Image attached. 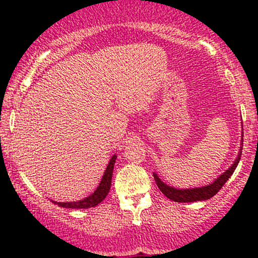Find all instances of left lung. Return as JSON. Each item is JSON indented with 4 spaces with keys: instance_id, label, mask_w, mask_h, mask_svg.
<instances>
[{
    "instance_id": "left-lung-1",
    "label": "left lung",
    "mask_w": 258,
    "mask_h": 258,
    "mask_svg": "<svg viewBox=\"0 0 258 258\" xmlns=\"http://www.w3.org/2000/svg\"><path fill=\"white\" fill-rule=\"evenodd\" d=\"M241 142H242V138H241ZM241 150H242V147H240V153H239L238 158H236L235 161H234L232 166L228 168L226 172L222 173L217 179H215V182H212L211 184L209 185L200 186V188H191V189H176L173 188V186L165 184V183L159 178L156 173H153L154 179H155L156 185L159 186V189L162 191V194L172 201H177V203H194V201H203V200L211 199L214 195H216L218 191H220V189L226 184L227 180L230 178V176H232L234 171H235L239 161H240Z\"/></svg>"
}]
</instances>
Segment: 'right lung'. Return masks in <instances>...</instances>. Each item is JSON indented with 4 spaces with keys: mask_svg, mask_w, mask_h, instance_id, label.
I'll return each mask as SVG.
<instances>
[{
    "mask_svg": "<svg viewBox=\"0 0 258 258\" xmlns=\"http://www.w3.org/2000/svg\"><path fill=\"white\" fill-rule=\"evenodd\" d=\"M115 160H116V155H112L108 166H106L105 172L103 174L99 185L97 186L94 193L91 194L90 197L85 198L84 200L70 201V203H57V201H53V203L60 207H67V209H90V207H94L98 205V204H100L105 199L109 190H110L112 170H114Z\"/></svg>",
    "mask_w": 258,
    "mask_h": 258,
    "instance_id": "right-lung-1",
    "label": "right lung"
}]
</instances>
